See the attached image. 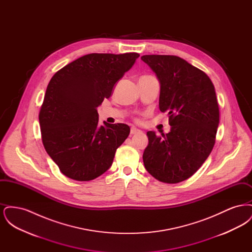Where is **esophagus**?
I'll use <instances>...</instances> for the list:
<instances>
[{
  "instance_id": "34e87169",
  "label": "esophagus",
  "mask_w": 252,
  "mask_h": 252,
  "mask_svg": "<svg viewBox=\"0 0 252 252\" xmlns=\"http://www.w3.org/2000/svg\"><path fill=\"white\" fill-rule=\"evenodd\" d=\"M141 130L140 129H138V128H136V127H131V129H130V134L133 135V134H137V133H140Z\"/></svg>"
}]
</instances>
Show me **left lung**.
<instances>
[{
	"label": "left lung",
	"mask_w": 252,
	"mask_h": 252,
	"mask_svg": "<svg viewBox=\"0 0 252 252\" xmlns=\"http://www.w3.org/2000/svg\"><path fill=\"white\" fill-rule=\"evenodd\" d=\"M160 84L159 110L167 111L171 130L148 131L144 167L156 180L179 183L201 167L216 144L219 108L215 86L201 70L177 56L145 55Z\"/></svg>",
	"instance_id": "obj_1"
}]
</instances>
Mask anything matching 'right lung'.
Listing matches in <instances>:
<instances>
[{"label": "right lung", "instance_id": "1", "mask_svg": "<svg viewBox=\"0 0 252 252\" xmlns=\"http://www.w3.org/2000/svg\"><path fill=\"white\" fill-rule=\"evenodd\" d=\"M139 57L137 53L89 54L51 78L38 120L44 148L66 177L89 181L111 166L130 127L106 122L99 126L97 108Z\"/></svg>", "mask_w": 252, "mask_h": 252}]
</instances>
